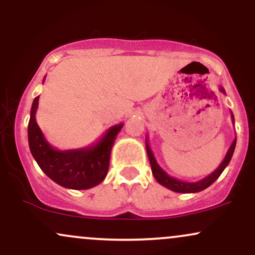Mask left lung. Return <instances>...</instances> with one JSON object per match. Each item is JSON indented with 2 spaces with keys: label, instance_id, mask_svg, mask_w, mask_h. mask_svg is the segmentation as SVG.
<instances>
[{
  "label": "left lung",
  "instance_id": "8db88e82",
  "mask_svg": "<svg viewBox=\"0 0 255 255\" xmlns=\"http://www.w3.org/2000/svg\"><path fill=\"white\" fill-rule=\"evenodd\" d=\"M219 91L225 95V91L223 87H219ZM231 121H233V124H235V119H234L233 113H231ZM235 146H236V139H234L233 144H231L229 150L227 152V154H225L223 162H222L218 168L213 172H211L209 176H206L200 181H197V182H187V181H181L178 180V178L170 176V175L166 174V172L160 168L159 164L157 163L156 158L153 156V153H152L150 145H148V139H146V151H147L148 160H150L152 174H153L154 178H156L158 183L164 186L165 188L170 189V191L176 192V193H198V192L204 191V189H206L207 187L211 186V184L215 182L219 176H221V174L223 172L224 169L227 168V165L229 164L231 157H233L234 151H235Z\"/></svg>",
  "mask_w": 255,
  "mask_h": 255
}]
</instances>
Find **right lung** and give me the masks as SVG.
<instances>
[{
    "instance_id": "1",
    "label": "right lung",
    "mask_w": 255,
    "mask_h": 255,
    "mask_svg": "<svg viewBox=\"0 0 255 255\" xmlns=\"http://www.w3.org/2000/svg\"><path fill=\"white\" fill-rule=\"evenodd\" d=\"M38 101L39 96L32 103L27 134L32 156L44 174L54 182L69 189H89L101 183L108 174L111 148L124 124L110 127L96 144L61 151L46 141L37 124Z\"/></svg>"
}]
</instances>
